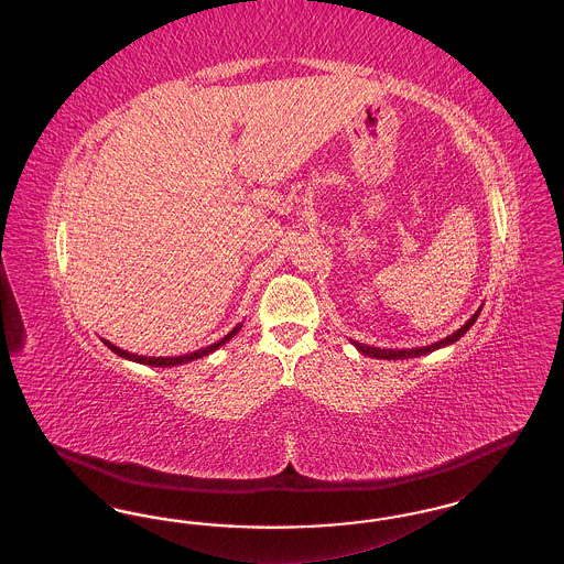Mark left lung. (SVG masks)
<instances>
[{
  "label": "left lung",
  "mask_w": 564,
  "mask_h": 564,
  "mask_svg": "<svg viewBox=\"0 0 564 564\" xmlns=\"http://www.w3.org/2000/svg\"><path fill=\"white\" fill-rule=\"evenodd\" d=\"M480 313H482V306L471 315V319L465 323V325H460L456 332H453L451 336H446L444 340H440V343H433V345H427V347H419V349H378V347H368V345H361V343H355V340H350L352 343V347L359 350L361 355H368V357H376V359H410V357H421V355H427V352H433V350L442 349V347H448V345H455L456 340L460 338V336H465L467 334V329L476 323V319L480 317Z\"/></svg>",
  "instance_id": "8db88e82"
}]
</instances>
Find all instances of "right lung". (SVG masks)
I'll list each match as a JSON object with an SVG mask.
<instances>
[{"label": "right lung", "instance_id": "right-lung-1", "mask_svg": "<svg viewBox=\"0 0 564 564\" xmlns=\"http://www.w3.org/2000/svg\"><path fill=\"white\" fill-rule=\"evenodd\" d=\"M241 327L242 323H239V325H237L232 332H228L221 340H217V343L209 345V347H205V349L194 350V352L180 355V357H145V355H134V352H129V350H122L120 347L111 345L109 340H104V345H106L108 349L113 350L116 355H120V357H124V359H131V361H137V364H145V366H152V368H173V366H182V364H188V361H194V359H200V357L212 355V352L219 349L221 345H226L230 338H235V336L239 334V329H241Z\"/></svg>", "mask_w": 564, "mask_h": 564}]
</instances>
